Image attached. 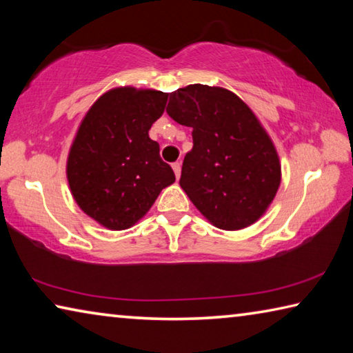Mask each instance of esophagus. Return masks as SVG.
Listing matches in <instances>:
<instances>
[{
	"instance_id": "34e87169",
	"label": "esophagus",
	"mask_w": 353,
	"mask_h": 353,
	"mask_svg": "<svg viewBox=\"0 0 353 353\" xmlns=\"http://www.w3.org/2000/svg\"><path fill=\"white\" fill-rule=\"evenodd\" d=\"M171 166H172V170H174V174H176V177H177V179L181 177V171H182V165H181V162L172 163Z\"/></svg>"
}]
</instances>
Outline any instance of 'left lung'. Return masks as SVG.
Masks as SVG:
<instances>
[{"label":"left lung","mask_w":353,"mask_h":353,"mask_svg":"<svg viewBox=\"0 0 353 353\" xmlns=\"http://www.w3.org/2000/svg\"><path fill=\"white\" fill-rule=\"evenodd\" d=\"M166 113L193 129L179 183L202 216L223 230L259 221L276 198L282 165L250 107L227 88L194 83L170 93Z\"/></svg>","instance_id":"left-lung-1"}]
</instances>
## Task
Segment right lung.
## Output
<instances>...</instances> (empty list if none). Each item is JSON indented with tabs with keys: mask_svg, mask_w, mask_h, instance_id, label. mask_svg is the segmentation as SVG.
I'll list each match as a JSON object with an SVG mask.
<instances>
[{
	"mask_svg": "<svg viewBox=\"0 0 353 353\" xmlns=\"http://www.w3.org/2000/svg\"><path fill=\"white\" fill-rule=\"evenodd\" d=\"M168 93L130 85L110 88L83 115L70 146L67 179L81 210L109 230H126L174 183L149 129Z\"/></svg>",
	"mask_w": 353,
	"mask_h": 353,
	"instance_id": "right-lung-1",
	"label": "right lung"
}]
</instances>
